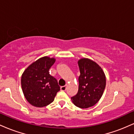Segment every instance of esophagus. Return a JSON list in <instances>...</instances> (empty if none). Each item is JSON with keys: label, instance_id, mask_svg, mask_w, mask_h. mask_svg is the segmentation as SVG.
<instances>
[{"label": "esophagus", "instance_id": "34e87169", "mask_svg": "<svg viewBox=\"0 0 134 134\" xmlns=\"http://www.w3.org/2000/svg\"><path fill=\"white\" fill-rule=\"evenodd\" d=\"M66 88H67V85L64 86L60 87V90L61 91H64L66 90Z\"/></svg>", "mask_w": 134, "mask_h": 134}]
</instances>
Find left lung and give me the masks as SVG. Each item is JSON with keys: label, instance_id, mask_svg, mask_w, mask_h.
I'll return each mask as SVG.
<instances>
[{"label": "left lung", "instance_id": "left-lung-1", "mask_svg": "<svg viewBox=\"0 0 134 134\" xmlns=\"http://www.w3.org/2000/svg\"><path fill=\"white\" fill-rule=\"evenodd\" d=\"M78 65L79 90L71 100L76 107L87 108L93 107L101 99L106 86V76L100 66L90 58L79 59Z\"/></svg>", "mask_w": 134, "mask_h": 134}]
</instances>
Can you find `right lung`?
<instances>
[{
	"instance_id": "1",
	"label": "right lung",
	"mask_w": 134,
	"mask_h": 134,
	"mask_svg": "<svg viewBox=\"0 0 134 134\" xmlns=\"http://www.w3.org/2000/svg\"><path fill=\"white\" fill-rule=\"evenodd\" d=\"M55 58L43 57L26 69L21 76V87L28 103L35 107H44L54 100L60 91L57 81L49 74Z\"/></svg>"
}]
</instances>
